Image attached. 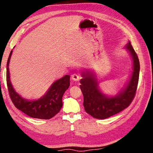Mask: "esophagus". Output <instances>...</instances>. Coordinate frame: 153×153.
<instances>
[{"mask_svg":"<svg viewBox=\"0 0 153 153\" xmlns=\"http://www.w3.org/2000/svg\"><path fill=\"white\" fill-rule=\"evenodd\" d=\"M80 78H81V76H80L79 74H74L73 75H71V79L74 80V81H78Z\"/></svg>","mask_w":153,"mask_h":153,"instance_id":"obj_1","label":"esophagus"}]
</instances>
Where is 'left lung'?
Returning <instances> with one entry per match:
<instances>
[{
	"instance_id": "1",
	"label": "left lung",
	"mask_w": 153,
	"mask_h": 153,
	"mask_svg": "<svg viewBox=\"0 0 153 153\" xmlns=\"http://www.w3.org/2000/svg\"><path fill=\"white\" fill-rule=\"evenodd\" d=\"M126 48L130 53L134 61L131 79L122 92L114 97H107L98 88V82L94 74L88 71L83 73L80 80V88L84 96V109L96 119L104 120L121 112L129 107L134 100L138 87L140 62L138 55L129 42Z\"/></svg>"
}]
</instances>
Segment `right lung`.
<instances>
[{
	"label": "right lung",
	"mask_w": 153,
	"mask_h": 153,
	"mask_svg": "<svg viewBox=\"0 0 153 153\" xmlns=\"http://www.w3.org/2000/svg\"><path fill=\"white\" fill-rule=\"evenodd\" d=\"M13 51H11L7 64V84L9 94L15 107L33 118L50 120L56 115L63 106L62 97L70 85V76L66 75L56 80L51 86L48 92L37 100L29 101L23 98L15 91L10 81L9 63Z\"/></svg>",
	"instance_id": "1"
}]
</instances>
